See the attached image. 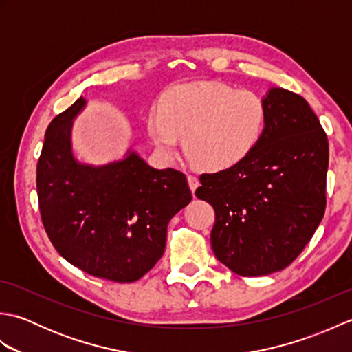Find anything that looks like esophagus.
I'll return each instance as SVG.
<instances>
[{
    "mask_svg": "<svg viewBox=\"0 0 352 352\" xmlns=\"http://www.w3.org/2000/svg\"><path fill=\"white\" fill-rule=\"evenodd\" d=\"M188 183H189V188H190L192 193H195L197 188L199 186V180H198V178L193 177V175H188Z\"/></svg>",
    "mask_w": 352,
    "mask_h": 352,
    "instance_id": "obj_1",
    "label": "esophagus"
}]
</instances>
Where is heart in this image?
Segmentation results:
<instances>
[{"instance_id":"1","label":"heart","mask_w":352,"mask_h":352,"mask_svg":"<svg viewBox=\"0 0 352 352\" xmlns=\"http://www.w3.org/2000/svg\"><path fill=\"white\" fill-rule=\"evenodd\" d=\"M267 110L260 95L222 83H183L162 95L148 116L155 146L172 159L184 136V151L210 172L237 166L260 144Z\"/></svg>"}]
</instances>
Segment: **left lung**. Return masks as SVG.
<instances>
[{
  "instance_id": "left-lung-1",
  "label": "left lung",
  "mask_w": 352,
  "mask_h": 352,
  "mask_svg": "<svg viewBox=\"0 0 352 352\" xmlns=\"http://www.w3.org/2000/svg\"><path fill=\"white\" fill-rule=\"evenodd\" d=\"M257 148L228 170L203 174L195 195L214 208L216 258L242 276L287 267L325 213L328 139L301 95L271 87Z\"/></svg>"
}]
</instances>
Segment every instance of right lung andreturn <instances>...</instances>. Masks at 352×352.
Segmentation results:
<instances>
[{"mask_svg": "<svg viewBox=\"0 0 352 352\" xmlns=\"http://www.w3.org/2000/svg\"><path fill=\"white\" fill-rule=\"evenodd\" d=\"M83 96L45 133L36 186L42 223L57 252L98 278L133 283L159 261L174 214L192 193L183 172L154 169L136 151L102 166L72 154V122Z\"/></svg>", "mask_w": 352, "mask_h": 352, "instance_id": "1", "label": "right lung"}]
</instances>
